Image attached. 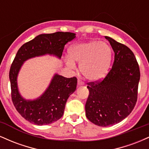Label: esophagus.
I'll return each mask as SVG.
<instances>
[{
    "label": "esophagus",
    "mask_w": 149,
    "mask_h": 149,
    "mask_svg": "<svg viewBox=\"0 0 149 149\" xmlns=\"http://www.w3.org/2000/svg\"><path fill=\"white\" fill-rule=\"evenodd\" d=\"M78 85H84V83H83V82L81 80L78 79Z\"/></svg>",
    "instance_id": "34e87169"
}]
</instances>
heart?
I'll return each instance as SVG.
<instances>
[{"mask_svg":"<svg viewBox=\"0 0 149 149\" xmlns=\"http://www.w3.org/2000/svg\"><path fill=\"white\" fill-rule=\"evenodd\" d=\"M71 60H67L66 64L74 69L73 61L80 63L82 73L87 79L99 80L106 76L111 61V49L104 42L90 40L74 45L69 50Z\"/></svg>","mask_w":149,"mask_h":149,"instance_id":"heart-1","label":"heart"}]
</instances>
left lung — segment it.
Returning <instances> with one entry per match:
<instances>
[{
	"label": "left lung",
	"instance_id": "left-lung-1",
	"mask_svg": "<svg viewBox=\"0 0 149 149\" xmlns=\"http://www.w3.org/2000/svg\"><path fill=\"white\" fill-rule=\"evenodd\" d=\"M115 53L112 68L105 78L88 83L85 114L90 122L107 127L130 114L137 101L139 66L129 47L105 36Z\"/></svg>",
	"mask_w": 149,
	"mask_h": 149
}]
</instances>
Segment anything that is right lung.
<instances>
[{
    "label": "right lung",
    "instance_id": "add662e5",
    "mask_svg": "<svg viewBox=\"0 0 149 149\" xmlns=\"http://www.w3.org/2000/svg\"><path fill=\"white\" fill-rule=\"evenodd\" d=\"M76 38L71 32L40 34L19 49L10 69L11 97L24 118L38 125L50 124L61 118L70 95L76 89L77 78L55 74L45 92L35 100H26L19 93L17 78L22 64L30 58L49 54L60 58L64 45Z\"/></svg>",
    "mask_w": 149,
    "mask_h": 149
}]
</instances>
